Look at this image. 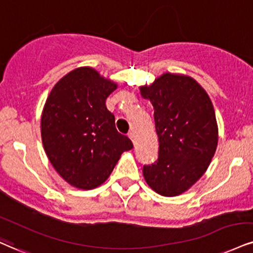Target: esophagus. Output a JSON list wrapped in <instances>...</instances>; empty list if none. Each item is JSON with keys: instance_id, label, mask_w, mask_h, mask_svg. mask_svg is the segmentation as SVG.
Instances as JSON below:
<instances>
[{"instance_id": "esophagus-1", "label": "esophagus", "mask_w": 253, "mask_h": 253, "mask_svg": "<svg viewBox=\"0 0 253 253\" xmlns=\"http://www.w3.org/2000/svg\"><path fill=\"white\" fill-rule=\"evenodd\" d=\"M128 138L132 140L133 144H134V142H135V134H134V132H133V130H130V132L128 133Z\"/></svg>"}]
</instances>
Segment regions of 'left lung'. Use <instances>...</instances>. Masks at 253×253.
<instances>
[{
	"label": "left lung",
	"mask_w": 253,
	"mask_h": 253,
	"mask_svg": "<svg viewBox=\"0 0 253 253\" xmlns=\"http://www.w3.org/2000/svg\"><path fill=\"white\" fill-rule=\"evenodd\" d=\"M154 109L159 157L142 173L152 190L165 197L187 191L205 173L218 144L214 108L205 89L186 75L165 73L140 87Z\"/></svg>",
	"instance_id": "1"
}]
</instances>
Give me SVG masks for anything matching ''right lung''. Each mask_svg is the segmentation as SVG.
Here are the masks:
<instances>
[{"mask_svg":"<svg viewBox=\"0 0 253 253\" xmlns=\"http://www.w3.org/2000/svg\"><path fill=\"white\" fill-rule=\"evenodd\" d=\"M117 87L95 69L81 67L61 79L45 101L42 144L56 172L74 187L92 190L101 185L121 154L133 148L106 107Z\"/></svg>","mask_w":253,"mask_h":253,"instance_id":"obj_1","label":"right lung"}]
</instances>
